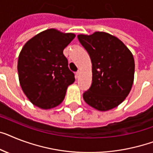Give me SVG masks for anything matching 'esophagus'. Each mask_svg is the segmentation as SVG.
Listing matches in <instances>:
<instances>
[{"instance_id":"1","label":"esophagus","mask_w":153,"mask_h":153,"mask_svg":"<svg viewBox=\"0 0 153 153\" xmlns=\"http://www.w3.org/2000/svg\"><path fill=\"white\" fill-rule=\"evenodd\" d=\"M79 74H80V71H79V70H78V71L76 72V77H79Z\"/></svg>"}]
</instances>
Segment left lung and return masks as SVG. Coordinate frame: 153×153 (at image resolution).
<instances>
[{
  "instance_id": "8db88e82",
  "label": "left lung",
  "mask_w": 153,
  "mask_h": 153,
  "mask_svg": "<svg viewBox=\"0 0 153 153\" xmlns=\"http://www.w3.org/2000/svg\"><path fill=\"white\" fill-rule=\"evenodd\" d=\"M77 37L92 63V84L83 94L84 100L102 112L118 106L133 85L134 60L132 53L120 39L108 33L79 34Z\"/></svg>"
}]
</instances>
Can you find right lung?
I'll return each instance as SVG.
<instances>
[{"mask_svg": "<svg viewBox=\"0 0 153 153\" xmlns=\"http://www.w3.org/2000/svg\"><path fill=\"white\" fill-rule=\"evenodd\" d=\"M73 33L48 29L27 41L18 59V73L22 91L30 102L51 109L64 100L67 88L75 81L63 50L74 40Z\"/></svg>", "mask_w": 153, "mask_h": 153, "instance_id": "add662e5", "label": "right lung"}]
</instances>
